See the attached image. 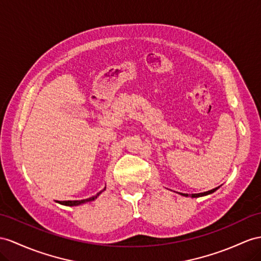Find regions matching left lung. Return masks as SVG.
<instances>
[{
	"mask_svg": "<svg viewBox=\"0 0 261 261\" xmlns=\"http://www.w3.org/2000/svg\"><path fill=\"white\" fill-rule=\"evenodd\" d=\"M219 189V186L218 188H215V189H213V190H211V191H207V192H204V193H197V194H192L191 196L192 197H202V196H206V195H210V194H213L214 192L215 191H217ZM179 195H182V196H185V197H188L189 196V194H184V193H178Z\"/></svg>",
	"mask_w": 261,
	"mask_h": 261,
	"instance_id": "1",
	"label": "left lung"
}]
</instances>
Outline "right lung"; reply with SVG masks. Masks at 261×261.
Masks as SVG:
<instances>
[{"instance_id":"1","label":"right lung","mask_w":261,"mask_h":261,"mask_svg":"<svg viewBox=\"0 0 261 261\" xmlns=\"http://www.w3.org/2000/svg\"><path fill=\"white\" fill-rule=\"evenodd\" d=\"M106 190V188L102 190V191H100L99 193H97V194L95 195V196H91V197H89V198H86V199H80V200H58V203L59 204H62V205H65V206H79V205H83V204H85V203H88V202H92V200H95L100 194H101V193L103 192Z\"/></svg>"}]
</instances>
